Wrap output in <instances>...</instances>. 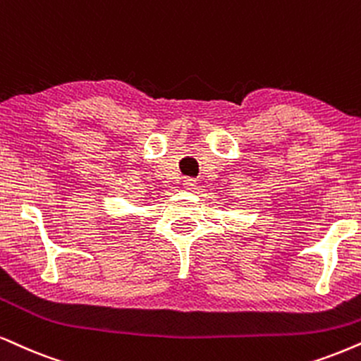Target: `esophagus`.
I'll return each mask as SVG.
<instances>
[{"mask_svg": "<svg viewBox=\"0 0 361 361\" xmlns=\"http://www.w3.org/2000/svg\"><path fill=\"white\" fill-rule=\"evenodd\" d=\"M183 188L188 190V191H193L196 188V180H193V178H185Z\"/></svg>", "mask_w": 361, "mask_h": 361, "instance_id": "34e87169", "label": "esophagus"}]
</instances>
